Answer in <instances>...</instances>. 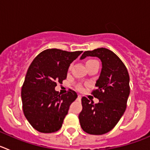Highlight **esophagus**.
<instances>
[{
    "mask_svg": "<svg viewBox=\"0 0 150 150\" xmlns=\"http://www.w3.org/2000/svg\"><path fill=\"white\" fill-rule=\"evenodd\" d=\"M81 98H82V96H81V95H78V97H77V99H78V100H81Z\"/></svg>",
    "mask_w": 150,
    "mask_h": 150,
    "instance_id": "1",
    "label": "esophagus"
}]
</instances>
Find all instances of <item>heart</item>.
<instances>
[{
  "label": "heart",
  "mask_w": 150,
  "mask_h": 150,
  "mask_svg": "<svg viewBox=\"0 0 150 150\" xmlns=\"http://www.w3.org/2000/svg\"><path fill=\"white\" fill-rule=\"evenodd\" d=\"M95 64H98V61L95 60V59H88V60L86 61V65L87 68L89 67H91V66H92V65H95ZM71 66L69 67V70H71ZM76 89L79 90V91H81V90H83V86H82L80 84H78L77 86H76Z\"/></svg>",
  "instance_id": "1"
}]
</instances>
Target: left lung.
<instances>
[{
    "mask_svg": "<svg viewBox=\"0 0 150 150\" xmlns=\"http://www.w3.org/2000/svg\"><path fill=\"white\" fill-rule=\"evenodd\" d=\"M86 56L98 57L102 62L96 88L91 92L99 103L94 104L93 100L82 98L79 123L82 129L89 134H104L116 126L126 109L130 93L129 74L121 59L108 49L86 51L80 59Z\"/></svg>",
    "mask_w": 150,
    "mask_h": 150,
    "instance_id": "obj_1",
    "label": "left lung"
}]
</instances>
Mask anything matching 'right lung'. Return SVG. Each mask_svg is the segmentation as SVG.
I'll list each match as a JSON object with an SVG mask.
<instances>
[{
  "label": "right lung",
  "mask_w": 150,
  "mask_h": 150,
  "mask_svg": "<svg viewBox=\"0 0 150 150\" xmlns=\"http://www.w3.org/2000/svg\"><path fill=\"white\" fill-rule=\"evenodd\" d=\"M83 51L48 49L35 57L22 87V109L30 125L41 133H53L62 126L77 94L69 89L61 95L57 83L67 78L68 67Z\"/></svg>",
  "instance_id": "obj_1"
}]
</instances>
